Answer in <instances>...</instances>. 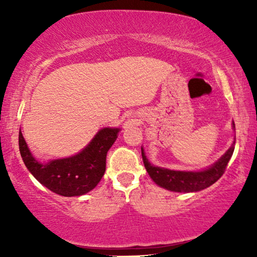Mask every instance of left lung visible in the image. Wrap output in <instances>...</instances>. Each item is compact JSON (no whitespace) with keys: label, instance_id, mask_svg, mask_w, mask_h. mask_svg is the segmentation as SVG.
I'll return each mask as SVG.
<instances>
[{"label":"left lung","instance_id":"left-lung-1","mask_svg":"<svg viewBox=\"0 0 257 257\" xmlns=\"http://www.w3.org/2000/svg\"><path fill=\"white\" fill-rule=\"evenodd\" d=\"M233 128H235L234 121ZM234 145L235 142L216 163H214L212 166L207 167L202 171H174L154 166L146 158L143 147L142 156L147 173L150 174L151 179L158 186L172 192L191 193L202 191V189L209 187L222 177L224 170H226L227 165L229 163L231 156H233Z\"/></svg>","mask_w":257,"mask_h":257}]
</instances>
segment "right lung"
<instances>
[{"label": "right lung", "mask_w": 257, "mask_h": 257, "mask_svg": "<svg viewBox=\"0 0 257 257\" xmlns=\"http://www.w3.org/2000/svg\"><path fill=\"white\" fill-rule=\"evenodd\" d=\"M119 131V127L101 128L79 153L45 164L35 159L20 130L21 157L35 179L51 192L62 196L84 195L103 178L107 151L118 138Z\"/></svg>", "instance_id": "add662e5"}]
</instances>
